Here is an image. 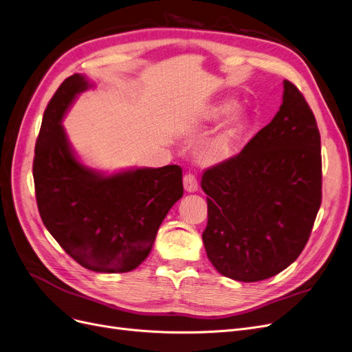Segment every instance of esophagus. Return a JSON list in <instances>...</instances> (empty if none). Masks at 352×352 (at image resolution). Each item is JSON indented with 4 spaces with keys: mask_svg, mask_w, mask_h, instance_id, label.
Returning a JSON list of instances; mask_svg holds the SVG:
<instances>
[{
    "mask_svg": "<svg viewBox=\"0 0 352 352\" xmlns=\"http://www.w3.org/2000/svg\"><path fill=\"white\" fill-rule=\"evenodd\" d=\"M184 186H185L186 192H196V190H198L199 185H198V180H196L195 175H192V173L185 175V177H184Z\"/></svg>",
    "mask_w": 352,
    "mask_h": 352,
    "instance_id": "1",
    "label": "esophagus"
}]
</instances>
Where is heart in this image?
I'll return each instance as SVG.
<instances>
[{"label": "heart", "mask_w": 352, "mask_h": 352, "mask_svg": "<svg viewBox=\"0 0 352 352\" xmlns=\"http://www.w3.org/2000/svg\"><path fill=\"white\" fill-rule=\"evenodd\" d=\"M234 105L235 104L231 100L218 102L205 112V118L210 121L218 120L223 114H227L228 111H231ZM247 125L248 116L244 109L235 108L232 112H230L228 117L218 127V130L204 144L199 154L201 160L204 163H217L227 157L238 143V140L243 137L244 131L247 130Z\"/></svg>", "instance_id": "b5f03b06"}]
</instances>
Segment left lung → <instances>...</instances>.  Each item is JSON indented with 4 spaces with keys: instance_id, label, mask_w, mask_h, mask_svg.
Wrapping results in <instances>:
<instances>
[{
    "instance_id": "1",
    "label": "left lung",
    "mask_w": 352,
    "mask_h": 352,
    "mask_svg": "<svg viewBox=\"0 0 352 352\" xmlns=\"http://www.w3.org/2000/svg\"><path fill=\"white\" fill-rule=\"evenodd\" d=\"M283 87L272 122L240 154L202 175L206 254L222 276L238 282L270 278L296 260L322 202L315 116L292 82Z\"/></svg>"
}]
</instances>
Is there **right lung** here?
<instances>
[{
  "label": "right lung",
  "instance_id": "1",
  "mask_svg": "<svg viewBox=\"0 0 352 352\" xmlns=\"http://www.w3.org/2000/svg\"><path fill=\"white\" fill-rule=\"evenodd\" d=\"M91 87L75 74L47 104L34 148L36 201L45 227L76 263L96 273H125L147 258L164 217L184 196L182 168L105 176L83 166L60 122L76 95Z\"/></svg>",
  "mask_w": 352,
  "mask_h": 352
}]
</instances>
